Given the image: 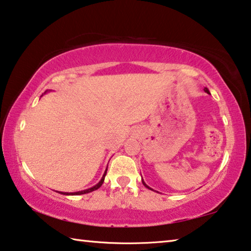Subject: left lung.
Wrapping results in <instances>:
<instances>
[{"label":"left lung","mask_w":251,"mask_h":251,"mask_svg":"<svg viewBox=\"0 0 251 251\" xmlns=\"http://www.w3.org/2000/svg\"><path fill=\"white\" fill-rule=\"evenodd\" d=\"M204 91H205L207 94H210V91H209V90H207V88H206V87H205V88H204ZM142 184H144V185H145V186H146V187H147V188H149V190H151V191H153V190H152V188H150V187L148 186V185H147V184H146V183L144 182V179H142Z\"/></svg>","instance_id":"left-lung-1"}]
</instances>
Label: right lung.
Segmentation results:
<instances>
[{
	"label": "right lung",
	"instance_id": "obj_1",
	"mask_svg": "<svg viewBox=\"0 0 251 251\" xmlns=\"http://www.w3.org/2000/svg\"><path fill=\"white\" fill-rule=\"evenodd\" d=\"M106 171H107V168L105 169V172H104V174H103V177L101 178V180H100V182L96 184L95 186H93V187L87 188V190H84V191L74 192V193H64V192H59V193H60V194H64V195H82V194H86V193H90V192H93L95 190H98V188H100V187L102 186V184L104 182V177H105V175H106Z\"/></svg>",
	"mask_w": 251,
	"mask_h": 251
}]
</instances>
